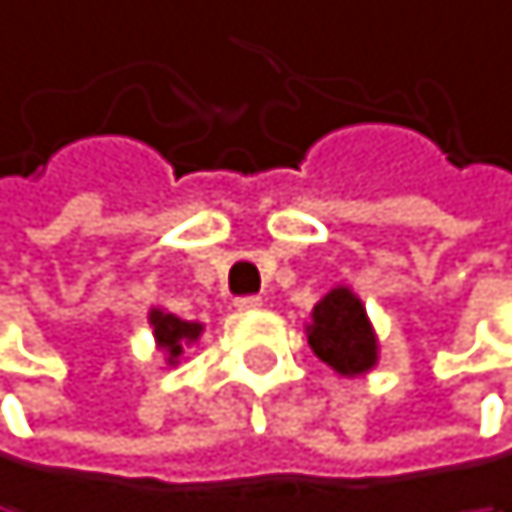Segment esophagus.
<instances>
[{
    "label": "esophagus",
    "mask_w": 512,
    "mask_h": 512,
    "mask_svg": "<svg viewBox=\"0 0 512 512\" xmlns=\"http://www.w3.org/2000/svg\"><path fill=\"white\" fill-rule=\"evenodd\" d=\"M261 298L258 294H245V298H236V310H258Z\"/></svg>",
    "instance_id": "34e87169"
}]
</instances>
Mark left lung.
<instances>
[{
	"label": "left lung",
	"instance_id": "obj_1",
	"mask_svg": "<svg viewBox=\"0 0 512 512\" xmlns=\"http://www.w3.org/2000/svg\"><path fill=\"white\" fill-rule=\"evenodd\" d=\"M313 353L347 378L365 375L378 362V338L371 331L362 301L350 288H334L313 307V325H307Z\"/></svg>",
	"mask_w": 512,
	"mask_h": 512
}]
</instances>
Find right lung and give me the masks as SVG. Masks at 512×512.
<instances>
[{
  "label": "right lung",
  "mask_w": 512,
  "mask_h": 512,
  "mask_svg": "<svg viewBox=\"0 0 512 512\" xmlns=\"http://www.w3.org/2000/svg\"><path fill=\"white\" fill-rule=\"evenodd\" d=\"M150 325H153L159 350L168 353V362H178V356L184 353V347H190L199 338V334H202V325L199 322H187V319H178L174 313H162V310H153L150 313Z\"/></svg>",
  "instance_id": "1"
}]
</instances>
